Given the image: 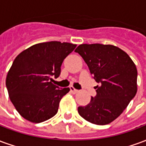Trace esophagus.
Instances as JSON below:
<instances>
[{"label": "esophagus", "instance_id": "1", "mask_svg": "<svg viewBox=\"0 0 146 146\" xmlns=\"http://www.w3.org/2000/svg\"><path fill=\"white\" fill-rule=\"evenodd\" d=\"M70 92H72L73 94H76V93H78V92H79V91H78V90H76V89L74 88L73 86H70Z\"/></svg>", "mask_w": 146, "mask_h": 146}]
</instances>
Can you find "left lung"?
I'll list each match as a JSON object with an SVG mask.
<instances>
[{
	"mask_svg": "<svg viewBox=\"0 0 146 146\" xmlns=\"http://www.w3.org/2000/svg\"><path fill=\"white\" fill-rule=\"evenodd\" d=\"M84 58L99 86L96 95L78 113L90 123L106 125L123 113L137 92L138 72L131 58L116 46L80 44L75 50Z\"/></svg>",
	"mask_w": 146,
	"mask_h": 146,
	"instance_id": "obj_1",
	"label": "left lung"
}]
</instances>
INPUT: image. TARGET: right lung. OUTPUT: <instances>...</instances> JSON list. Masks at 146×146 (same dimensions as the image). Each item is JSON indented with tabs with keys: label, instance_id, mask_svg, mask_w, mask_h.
I'll return each instance as SVG.
<instances>
[{
	"label": "right lung",
	"instance_id": "1",
	"mask_svg": "<svg viewBox=\"0 0 146 146\" xmlns=\"http://www.w3.org/2000/svg\"><path fill=\"white\" fill-rule=\"evenodd\" d=\"M76 47L70 43L44 42L31 46L15 58L6 78L9 98L23 118L41 123L54 116L61 99L70 92L52 84L61 66Z\"/></svg>",
	"mask_w": 146,
	"mask_h": 146
}]
</instances>
